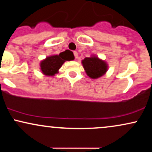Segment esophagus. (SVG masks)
Returning a JSON list of instances; mask_svg holds the SVG:
<instances>
[{"label": "esophagus", "instance_id": "34e87169", "mask_svg": "<svg viewBox=\"0 0 152 152\" xmlns=\"http://www.w3.org/2000/svg\"><path fill=\"white\" fill-rule=\"evenodd\" d=\"M74 57H75V58H78V53L76 51H74Z\"/></svg>", "mask_w": 152, "mask_h": 152}]
</instances>
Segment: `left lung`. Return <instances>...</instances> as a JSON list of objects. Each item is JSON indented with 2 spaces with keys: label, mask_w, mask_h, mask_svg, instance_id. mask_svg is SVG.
<instances>
[{
  "label": "left lung",
  "mask_w": 152,
  "mask_h": 152,
  "mask_svg": "<svg viewBox=\"0 0 152 152\" xmlns=\"http://www.w3.org/2000/svg\"><path fill=\"white\" fill-rule=\"evenodd\" d=\"M86 74L91 78L101 77L107 71V64L96 56L85 58L82 61Z\"/></svg>",
  "instance_id": "8db88e82"
}]
</instances>
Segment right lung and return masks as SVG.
Listing matches in <instances>:
<instances>
[{
  "label": "right lung",
  "instance_id": "add662e5",
  "mask_svg": "<svg viewBox=\"0 0 152 152\" xmlns=\"http://www.w3.org/2000/svg\"><path fill=\"white\" fill-rule=\"evenodd\" d=\"M73 53L69 50L61 52L59 55L48 56L41 63V69L43 74L46 76H54L58 73V69L61 67L66 61L74 60Z\"/></svg>",
  "mask_w": 152,
  "mask_h": 152
}]
</instances>
